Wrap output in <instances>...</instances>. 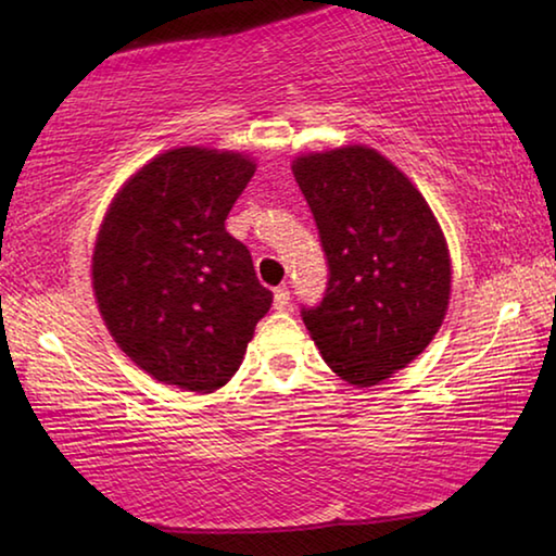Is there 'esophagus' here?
<instances>
[{"label":"esophagus","mask_w":556,"mask_h":556,"mask_svg":"<svg viewBox=\"0 0 556 556\" xmlns=\"http://www.w3.org/2000/svg\"><path fill=\"white\" fill-rule=\"evenodd\" d=\"M291 304V296H289V289L287 287H277L275 289V308H287Z\"/></svg>","instance_id":"1"}]
</instances>
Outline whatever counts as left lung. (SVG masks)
<instances>
[{"label": "left lung", "mask_w": 556, "mask_h": 556, "mask_svg": "<svg viewBox=\"0 0 556 556\" xmlns=\"http://www.w3.org/2000/svg\"><path fill=\"white\" fill-rule=\"evenodd\" d=\"M291 172L328 262L324 299L301 318L331 370L370 388L414 361L444 321L446 240L421 193L375 149L299 156Z\"/></svg>", "instance_id": "8db88e82"}]
</instances>
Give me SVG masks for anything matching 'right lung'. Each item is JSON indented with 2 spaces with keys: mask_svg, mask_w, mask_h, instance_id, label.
<instances>
[{
  "mask_svg": "<svg viewBox=\"0 0 556 556\" xmlns=\"http://www.w3.org/2000/svg\"><path fill=\"white\" fill-rule=\"evenodd\" d=\"M255 174L242 154L181 147L122 186L102 220L92 289L112 338L166 384L213 392L271 306L250 250L225 230Z\"/></svg>",
  "mask_w": 556,
  "mask_h": 556,
  "instance_id": "add662e5",
  "label": "right lung"
}]
</instances>
